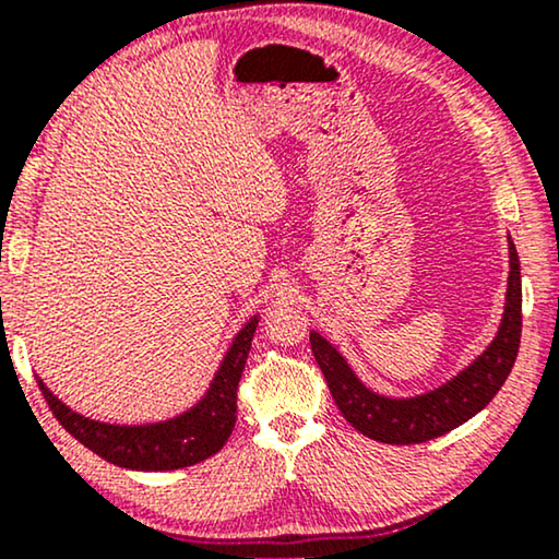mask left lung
I'll return each instance as SVG.
<instances>
[{"instance_id":"8db88e82","label":"left lung","mask_w":559,"mask_h":559,"mask_svg":"<svg viewBox=\"0 0 559 559\" xmlns=\"http://www.w3.org/2000/svg\"><path fill=\"white\" fill-rule=\"evenodd\" d=\"M509 266L507 305H503L496 338L476 361L432 392L404 396V400L371 392L331 341L316 331L310 333L312 356L350 427L386 445H412V442H425L455 430L493 400L511 373L519 354V338H522V270H519L516 247L511 239Z\"/></svg>"}]
</instances>
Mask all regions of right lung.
Segmentation results:
<instances>
[{"mask_svg": "<svg viewBox=\"0 0 559 559\" xmlns=\"http://www.w3.org/2000/svg\"><path fill=\"white\" fill-rule=\"evenodd\" d=\"M259 318L236 333L213 377L209 392L182 415L152 425H109L83 417L58 400L43 379L40 392L52 415L75 440L104 461L129 471H178L216 455L236 425V389L247 364Z\"/></svg>", "mask_w": 559, "mask_h": 559, "instance_id": "obj_1", "label": "right lung"}]
</instances>
